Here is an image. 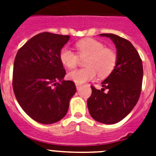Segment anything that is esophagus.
<instances>
[{"label": "esophagus", "instance_id": "34e87169", "mask_svg": "<svg viewBox=\"0 0 156 156\" xmlns=\"http://www.w3.org/2000/svg\"><path fill=\"white\" fill-rule=\"evenodd\" d=\"M80 87H81V85L79 84V83H76V87H77V89H78V90L80 88Z\"/></svg>", "mask_w": 156, "mask_h": 156}]
</instances>
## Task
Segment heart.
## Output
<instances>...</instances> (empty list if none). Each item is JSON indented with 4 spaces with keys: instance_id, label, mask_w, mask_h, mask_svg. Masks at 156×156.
I'll list each match as a JSON object with an SVG mask.
<instances>
[{
    "instance_id": "heart-1",
    "label": "heart",
    "mask_w": 156,
    "mask_h": 156,
    "mask_svg": "<svg viewBox=\"0 0 156 156\" xmlns=\"http://www.w3.org/2000/svg\"><path fill=\"white\" fill-rule=\"evenodd\" d=\"M75 52L64 47L59 52V59L68 69H73L79 62V57H86L84 65L87 67L70 71L68 78L76 83H83L92 80L98 73L101 77L108 76L116 66L117 55L112 49L107 48L101 41L93 38H85L76 42Z\"/></svg>"
}]
</instances>
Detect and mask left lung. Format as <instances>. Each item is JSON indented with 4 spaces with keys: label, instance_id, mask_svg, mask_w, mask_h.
<instances>
[{
    "label": "left lung",
    "instance_id": "1",
    "mask_svg": "<svg viewBox=\"0 0 156 156\" xmlns=\"http://www.w3.org/2000/svg\"><path fill=\"white\" fill-rule=\"evenodd\" d=\"M101 36L110 37L115 44L117 64L112 73L102 82L101 90L91 86L92 91L87 100V107L95 120L113 124L124 119L138 101L143 67L138 52L130 41L112 33H102Z\"/></svg>",
    "mask_w": 156,
    "mask_h": 156
}]
</instances>
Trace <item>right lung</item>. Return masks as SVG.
Instances as JSON below:
<instances>
[{
  "instance_id": "1",
  "label": "right lung",
  "mask_w": 156,
  "mask_h": 156,
  "mask_svg": "<svg viewBox=\"0 0 156 156\" xmlns=\"http://www.w3.org/2000/svg\"><path fill=\"white\" fill-rule=\"evenodd\" d=\"M69 35L44 32L18 51L13 69V90L23 111L37 122L55 123L67 114L76 92L73 81H65L59 52Z\"/></svg>"
}]
</instances>
